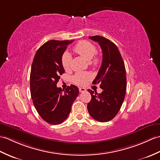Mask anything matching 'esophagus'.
I'll use <instances>...</instances> for the list:
<instances>
[{"instance_id":"1","label":"esophagus","mask_w":160,"mask_h":160,"mask_svg":"<svg viewBox=\"0 0 160 160\" xmlns=\"http://www.w3.org/2000/svg\"><path fill=\"white\" fill-rule=\"evenodd\" d=\"M79 91L80 92H84L86 91V89H85L84 88H82V87H80L79 88Z\"/></svg>"}]
</instances>
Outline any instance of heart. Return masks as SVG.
I'll use <instances>...</instances> for the list:
<instances>
[{
    "label": "heart",
    "mask_w": 160,
    "mask_h": 160,
    "mask_svg": "<svg viewBox=\"0 0 160 160\" xmlns=\"http://www.w3.org/2000/svg\"><path fill=\"white\" fill-rule=\"evenodd\" d=\"M73 50L78 54L87 59L91 65L97 66L99 64L100 59L95 55L97 53V48L93 43L88 41L84 40L78 42L73 48ZM72 59V55L68 52L63 53L61 58V63L65 71H68L71 68ZM91 78L92 75L90 73L80 72L77 73L73 76L72 81L76 84L84 85L91 80Z\"/></svg>",
    "instance_id": "b5f03b06"
}]
</instances>
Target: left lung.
<instances>
[{
  "mask_svg": "<svg viewBox=\"0 0 160 160\" xmlns=\"http://www.w3.org/2000/svg\"><path fill=\"white\" fill-rule=\"evenodd\" d=\"M89 39L98 42L102 50V62L93 84H100L101 93L88 89L91 99L87 109L91 116L99 122H107L116 116L124 101L127 88L123 60L117 46L103 37Z\"/></svg>",
  "mask_w": 160,
  "mask_h": 160,
  "instance_id": "1",
  "label": "left lung"
}]
</instances>
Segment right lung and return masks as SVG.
<instances>
[{"label": "right lung", "mask_w": 160, "mask_h": 160, "mask_svg": "<svg viewBox=\"0 0 160 160\" xmlns=\"http://www.w3.org/2000/svg\"><path fill=\"white\" fill-rule=\"evenodd\" d=\"M73 40H50L37 51L32 63L30 87L33 104L43 120L61 124L68 118L79 90L72 84L65 91L58 88L60 76L65 73L61 58Z\"/></svg>", "instance_id": "obj_1"}]
</instances>
